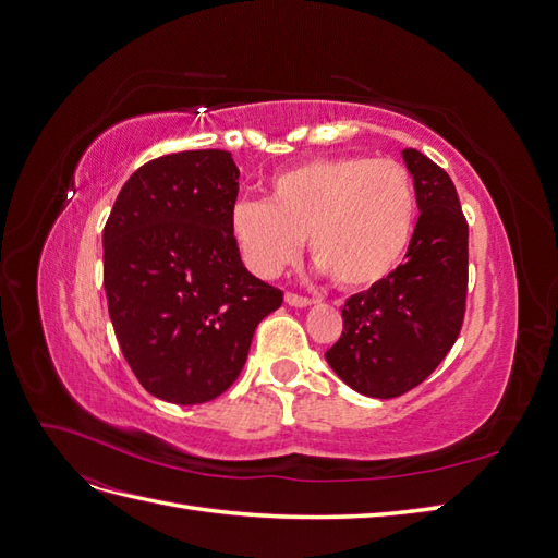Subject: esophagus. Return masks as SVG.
Masks as SVG:
<instances>
[{
	"label": "esophagus",
	"mask_w": 558,
	"mask_h": 558,
	"mask_svg": "<svg viewBox=\"0 0 558 558\" xmlns=\"http://www.w3.org/2000/svg\"><path fill=\"white\" fill-rule=\"evenodd\" d=\"M286 302H289L291 307H310V305H314L312 298H302V295H295V293H286Z\"/></svg>",
	"instance_id": "esophagus-1"
}]
</instances>
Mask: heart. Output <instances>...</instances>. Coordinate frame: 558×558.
<instances>
[{"mask_svg":"<svg viewBox=\"0 0 558 558\" xmlns=\"http://www.w3.org/2000/svg\"><path fill=\"white\" fill-rule=\"evenodd\" d=\"M416 221V191L396 160L314 158L267 183V199L234 202L228 228L248 272L275 279L302 248L316 272L342 289H365L393 272Z\"/></svg>","mask_w":558,"mask_h":558,"instance_id":"heart-1","label":"heart"}]
</instances>
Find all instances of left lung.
<instances>
[{
  "label": "left lung",
  "mask_w": 558,
  "mask_h": 558,
  "mask_svg": "<svg viewBox=\"0 0 558 558\" xmlns=\"http://www.w3.org/2000/svg\"><path fill=\"white\" fill-rule=\"evenodd\" d=\"M418 221L386 279L351 295L344 330L328 351L332 373L369 398H396L424 381L459 337L468 293V223L449 174L402 148Z\"/></svg>",
  "instance_id": "1"
}]
</instances>
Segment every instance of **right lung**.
<instances>
[{"label":"right lung","mask_w":558,"mask_h":558,"mask_svg":"<svg viewBox=\"0 0 558 558\" xmlns=\"http://www.w3.org/2000/svg\"><path fill=\"white\" fill-rule=\"evenodd\" d=\"M238 193L228 150H183L140 167L105 226L116 340L134 377L165 402L221 396L240 377L258 324L283 302L232 244Z\"/></svg>","instance_id":"right-lung-1"}]
</instances>
